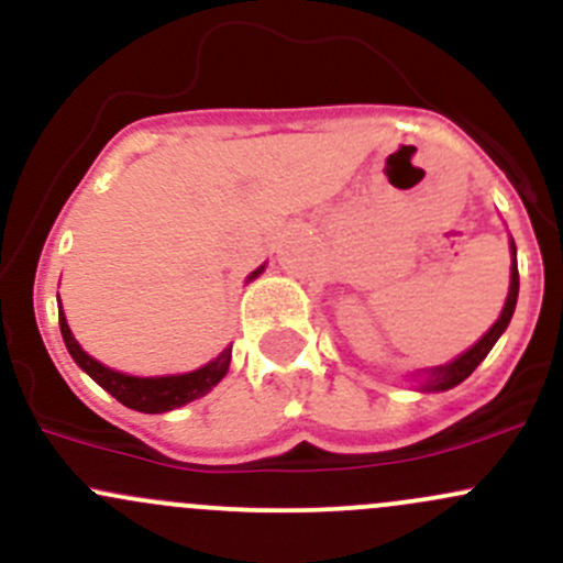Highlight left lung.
Masks as SVG:
<instances>
[{
    "label": "left lung",
    "mask_w": 563,
    "mask_h": 563,
    "mask_svg": "<svg viewBox=\"0 0 563 563\" xmlns=\"http://www.w3.org/2000/svg\"><path fill=\"white\" fill-rule=\"evenodd\" d=\"M516 301H518V258H516V242H512L510 294H507L505 310H501L499 321H496L494 327L488 329V334H485L475 347H470V351H466L464 356H459L455 361H451V364L434 366V369L426 372V380L421 383V388L423 390H448V388L459 386V383H464L466 377H470L472 372L477 369V364H481V361L488 356L490 347H494L496 340H499V336H501V331L507 329V323H510L512 312H516Z\"/></svg>",
    "instance_id": "left-lung-1"
}]
</instances>
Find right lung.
<instances>
[{
  "mask_svg": "<svg viewBox=\"0 0 563 563\" xmlns=\"http://www.w3.org/2000/svg\"><path fill=\"white\" fill-rule=\"evenodd\" d=\"M258 272L262 269L253 272L251 280L253 277H258ZM58 327H62L64 345H67V351L73 353L75 364H78L82 372H88L91 380H97L99 386L108 390V394L115 396L121 405L132 407V410H140V412H167V410H175V407L188 405V401L199 399V396H205L207 390L216 386V383H221V377L227 375L229 369V361H232V347H227V351H223L216 361L205 364L202 369L188 372V375L132 377V375H121V372L115 369H108V366H102L99 361L88 356L78 342H75L62 307H58Z\"/></svg>",
  "mask_w": 563,
  "mask_h": 563,
  "instance_id": "add662e5",
  "label": "right lung"
}]
</instances>
